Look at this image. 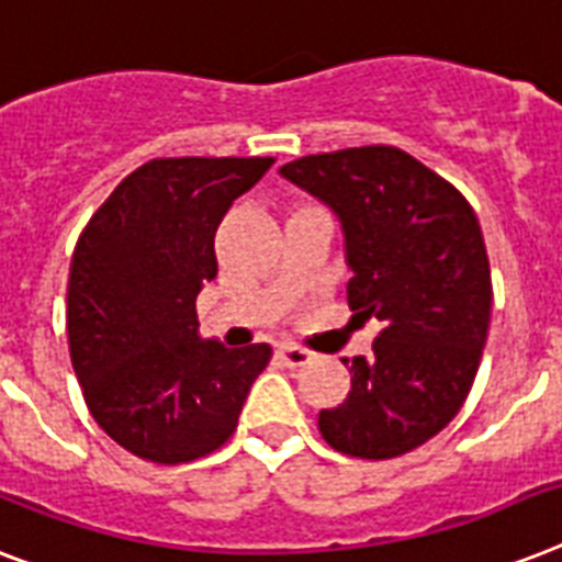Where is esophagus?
I'll return each instance as SVG.
<instances>
[{
  "label": "esophagus",
  "mask_w": 562,
  "mask_h": 562,
  "mask_svg": "<svg viewBox=\"0 0 562 562\" xmlns=\"http://www.w3.org/2000/svg\"><path fill=\"white\" fill-rule=\"evenodd\" d=\"M277 355H280V360L285 363V367H305L308 360H312V352L308 349H303V346L296 344H282L277 346Z\"/></svg>",
  "instance_id": "esophagus-1"
}]
</instances>
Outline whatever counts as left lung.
Segmentation results:
<instances>
[{"label":"left lung","instance_id":"left-lung-1","mask_svg":"<svg viewBox=\"0 0 562 562\" xmlns=\"http://www.w3.org/2000/svg\"><path fill=\"white\" fill-rule=\"evenodd\" d=\"M280 172L340 216L349 308L381 323L372 355L352 360L349 398L317 418L321 436L358 459L409 453L453 422L482 360L494 285L476 213L386 144L305 155Z\"/></svg>","mask_w":562,"mask_h":562}]
</instances>
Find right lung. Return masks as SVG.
<instances>
[{
  "label": "right lung",
  "instance_id": "obj_1",
  "mask_svg": "<svg viewBox=\"0 0 562 562\" xmlns=\"http://www.w3.org/2000/svg\"><path fill=\"white\" fill-rule=\"evenodd\" d=\"M273 158H153L86 222L68 271V352L91 418L144 462L184 464L234 436L271 346L204 340L195 296L216 227Z\"/></svg>",
  "mask_w": 562,
  "mask_h": 562
}]
</instances>
